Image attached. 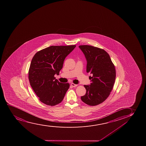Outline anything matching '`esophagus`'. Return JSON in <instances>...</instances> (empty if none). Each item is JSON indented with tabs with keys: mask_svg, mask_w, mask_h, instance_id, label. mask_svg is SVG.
<instances>
[{
	"mask_svg": "<svg viewBox=\"0 0 146 146\" xmlns=\"http://www.w3.org/2000/svg\"><path fill=\"white\" fill-rule=\"evenodd\" d=\"M71 86H72L73 87H76L77 86V84H74L73 83H71Z\"/></svg>",
	"mask_w": 146,
	"mask_h": 146,
	"instance_id": "34e87169",
	"label": "esophagus"
}]
</instances>
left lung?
I'll return each mask as SVG.
<instances>
[{
	"label": "left lung",
	"mask_w": 146,
	"mask_h": 146,
	"mask_svg": "<svg viewBox=\"0 0 146 146\" xmlns=\"http://www.w3.org/2000/svg\"><path fill=\"white\" fill-rule=\"evenodd\" d=\"M87 60L86 72L92 83L84 85L86 93L81 97L83 102L90 106L102 104L109 97L116 78L115 67L108 53L104 49L88 45L79 46Z\"/></svg>",
	"instance_id": "8db88e82"
}]
</instances>
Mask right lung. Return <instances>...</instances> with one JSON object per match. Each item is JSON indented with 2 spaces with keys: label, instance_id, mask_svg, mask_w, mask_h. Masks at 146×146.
Instances as JSON below:
<instances>
[{
  "label": "right lung",
  "instance_id": "add662e5",
  "mask_svg": "<svg viewBox=\"0 0 146 146\" xmlns=\"http://www.w3.org/2000/svg\"><path fill=\"white\" fill-rule=\"evenodd\" d=\"M76 45L50 46L38 51L32 59L28 72L30 85L41 102L54 106L63 100L70 84L58 81L65 58Z\"/></svg>",
  "mask_w": 146,
  "mask_h": 146
}]
</instances>
